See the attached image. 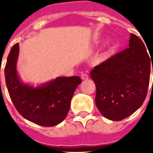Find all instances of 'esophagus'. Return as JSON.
<instances>
[{
	"instance_id": "esophagus-1",
	"label": "esophagus",
	"mask_w": 153,
	"mask_h": 153,
	"mask_svg": "<svg viewBox=\"0 0 153 153\" xmlns=\"http://www.w3.org/2000/svg\"><path fill=\"white\" fill-rule=\"evenodd\" d=\"M81 79L83 80H87L88 79V74L86 73H83L81 74Z\"/></svg>"
}]
</instances>
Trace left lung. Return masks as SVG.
I'll list each match as a JSON object with an SVG mask.
<instances>
[{
  "instance_id": "1",
  "label": "left lung",
  "mask_w": 153,
  "mask_h": 153,
  "mask_svg": "<svg viewBox=\"0 0 153 153\" xmlns=\"http://www.w3.org/2000/svg\"><path fill=\"white\" fill-rule=\"evenodd\" d=\"M152 60L143 41L131 33L128 48L94 67L90 75L96 85L95 102L106 118L121 120L143 105Z\"/></svg>"
}]
</instances>
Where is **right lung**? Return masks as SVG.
<instances>
[{
    "instance_id": "obj_1",
    "label": "right lung",
    "mask_w": 153,
    "mask_h": 153,
    "mask_svg": "<svg viewBox=\"0 0 153 153\" xmlns=\"http://www.w3.org/2000/svg\"><path fill=\"white\" fill-rule=\"evenodd\" d=\"M18 54L16 43L5 67V83L14 106L24 118L34 124L45 127L60 124L67 116L74 93L82 80L79 76L60 77L39 88L25 85L16 72Z\"/></svg>"
}]
</instances>
